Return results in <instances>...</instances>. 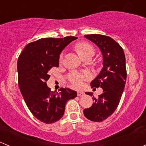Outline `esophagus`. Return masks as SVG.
Returning a JSON list of instances; mask_svg holds the SVG:
<instances>
[{
	"mask_svg": "<svg viewBox=\"0 0 146 146\" xmlns=\"http://www.w3.org/2000/svg\"><path fill=\"white\" fill-rule=\"evenodd\" d=\"M77 95H78V96L82 97V96H83L84 95H85V92H82V91H78Z\"/></svg>",
	"mask_w": 146,
	"mask_h": 146,
	"instance_id": "1",
	"label": "esophagus"
}]
</instances>
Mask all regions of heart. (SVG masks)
<instances>
[{"label":"heart","instance_id":"heart-1","mask_svg":"<svg viewBox=\"0 0 146 146\" xmlns=\"http://www.w3.org/2000/svg\"><path fill=\"white\" fill-rule=\"evenodd\" d=\"M75 49L80 58H84L86 56H92L94 54V48L90 44L86 42H79L75 46ZM62 58L61 56L60 59ZM89 78V76L87 73H73L69 76L68 80L72 85L75 88H80L84 80Z\"/></svg>","mask_w":146,"mask_h":146}]
</instances>
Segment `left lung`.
Instances as JSON below:
<instances>
[{"label":"left lung","instance_id":"obj_1","mask_svg":"<svg viewBox=\"0 0 146 146\" xmlns=\"http://www.w3.org/2000/svg\"><path fill=\"white\" fill-rule=\"evenodd\" d=\"M85 37L93 42L102 55L103 67L90 85L100 87L103 92L98 99L92 92H85L92 96L94 102L83 113L89 120L100 122L111 116L119 105L126 83V58L123 48L112 38L98 34L85 35Z\"/></svg>","mask_w":146,"mask_h":146}]
</instances>
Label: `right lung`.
<instances>
[{
  "label": "right lung",
  "instance_id": "obj_1",
  "mask_svg": "<svg viewBox=\"0 0 146 146\" xmlns=\"http://www.w3.org/2000/svg\"><path fill=\"white\" fill-rule=\"evenodd\" d=\"M76 36L42 38L25 46L17 61L20 92L32 114L42 122L51 123L64 116L68 100L77 97L76 91L60 88L59 92L50 90L46 82L49 70L59 65L60 54Z\"/></svg>",
  "mask_w": 146,
  "mask_h": 146
}]
</instances>
